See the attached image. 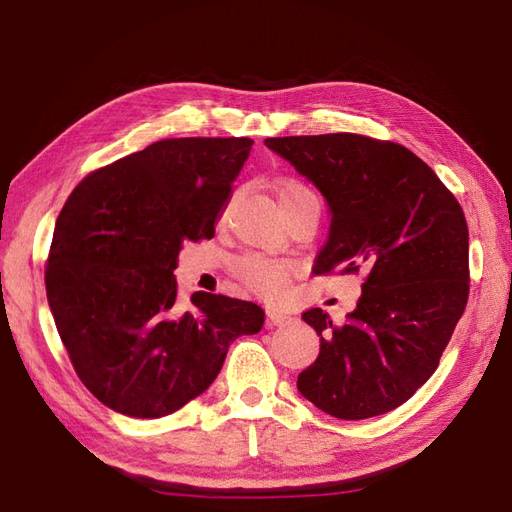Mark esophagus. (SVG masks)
Returning a JSON list of instances; mask_svg holds the SVG:
<instances>
[{
	"mask_svg": "<svg viewBox=\"0 0 512 512\" xmlns=\"http://www.w3.org/2000/svg\"><path fill=\"white\" fill-rule=\"evenodd\" d=\"M266 321H268L270 328H273V325H284V323H288L290 317H288L286 312H279V310L268 308V310H266Z\"/></svg>",
	"mask_w": 512,
	"mask_h": 512,
	"instance_id": "obj_1",
	"label": "esophagus"
}]
</instances>
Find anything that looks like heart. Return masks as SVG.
I'll return each mask as SVG.
<instances>
[{"label":"heart","mask_w":512,"mask_h":512,"mask_svg":"<svg viewBox=\"0 0 512 512\" xmlns=\"http://www.w3.org/2000/svg\"><path fill=\"white\" fill-rule=\"evenodd\" d=\"M277 198H279V204H281V209H284V213L295 209V206H299L301 202L317 200L306 184H301L297 180L279 182ZM235 270L250 288L259 292V295L270 297V299H277L284 295L286 275H288L286 266L270 262V259L259 257V255H246L235 264Z\"/></svg>","instance_id":"obj_1"}]
</instances>
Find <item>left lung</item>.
<instances>
[{
    "mask_svg": "<svg viewBox=\"0 0 512 512\" xmlns=\"http://www.w3.org/2000/svg\"><path fill=\"white\" fill-rule=\"evenodd\" d=\"M323 195L328 242L312 273L365 270L343 325L312 308L321 336L297 389L341 420L400 407L436 372L469 299V228L462 206L427 162L396 143L358 134L266 138Z\"/></svg>",
    "mask_w": 512,
    "mask_h": 512,
    "instance_id": "obj_1",
    "label": "left lung"
}]
</instances>
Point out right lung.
<instances>
[{
	"label": "right lung",
	"instance_id": "obj_1",
	"mask_svg": "<svg viewBox=\"0 0 512 512\" xmlns=\"http://www.w3.org/2000/svg\"><path fill=\"white\" fill-rule=\"evenodd\" d=\"M250 138H171L90 173L54 224L46 295L81 383L129 418L198 398L228 347L257 334V303L211 292L178 301V255L211 239Z\"/></svg>",
	"mask_w": 512,
	"mask_h": 512
}]
</instances>
